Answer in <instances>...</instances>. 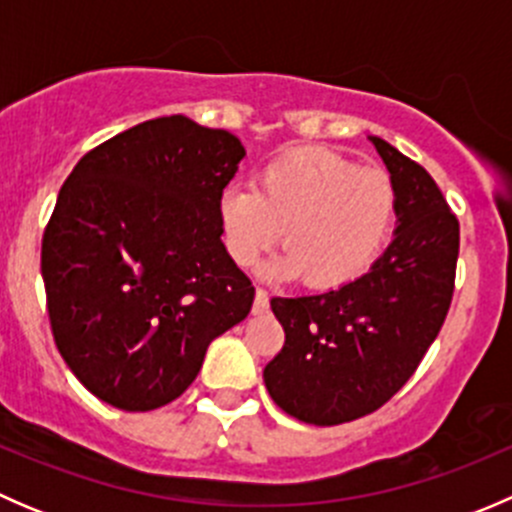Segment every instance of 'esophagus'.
I'll use <instances>...</instances> for the list:
<instances>
[{
  "mask_svg": "<svg viewBox=\"0 0 512 512\" xmlns=\"http://www.w3.org/2000/svg\"><path fill=\"white\" fill-rule=\"evenodd\" d=\"M267 307H270V297H267L265 289L257 287V292H255V304H252V312L262 314V312H267Z\"/></svg>",
  "mask_w": 512,
  "mask_h": 512,
  "instance_id": "34e87169",
  "label": "esophagus"
}]
</instances>
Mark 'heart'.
Masks as SVG:
<instances>
[{
    "mask_svg": "<svg viewBox=\"0 0 512 512\" xmlns=\"http://www.w3.org/2000/svg\"><path fill=\"white\" fill-rule=\"evenodd\" d=\"M218 218L237 265L265 255L285 227L287 250L267 275H304L309 287L339 289L379 260L394 230L396 188L386 173L359 168L337 151L299 148L270 160L257 188H225Z\"/></svg>",
    "mask_w": 512,
    "mask_h": 512,
    "instance_id": "b5f03b06",
    "label": "heart"
}]
</instances>
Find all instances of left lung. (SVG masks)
<instances>
[{
  "instance_id": "8db88e82",
  "label": "left lung",
  "mask_w": 512,
  "mask_h": 512,
  "mask_svg": "<svg viewBox=\"0 0 512 512\" xmlns=\"http://www.w3.org/2000/svg\"><path fill=\"white\" fill-rule=\"evenodd\" d=\"M396 188V230L384 255L352 285L272 297L285 347L265 366L272 401L314 426L381 409L421 364L446 319L461 230L436 180L369 136Z\"/></svg>"
}]
</instances>
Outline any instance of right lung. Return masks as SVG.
Segmentation results:
<instances>
[{
  "label": "right lung",
  "mask_w": 512,
  "mask_h": 512,
  "mask_svg": "<svg viewBox=\"0 0 512 512\" xmlns=\"http://www.w3.org/2000/svg\"><path fill=\"white\" fill-rule=\"evenodd\" d=\"M240 138L185 116L138 123L76 163L41 240L56 349L106 404L153 411L195 381L210 342L250 314L218 200Z\"/></svg>",
  "instance_id": "1"
}]
</instances>
